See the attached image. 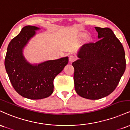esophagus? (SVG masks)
Masks as SVG:
<instances>
[{
    "instance_id": "34e87169",
    "label": "esophagus",
    "mask_w": 130,
    "mask_h": 130,
    "mask_svg": "<svg viewBox=\"0 0 130 130\" xmlns=\"http://www.w3.org/2000/svg\"><path fill=\"white\" fill-rule=\"evenodd\" d=\"M76 57L73 56V55H71V56H70L69 57V60L70 62H74V61L76 60Z\"/></svg>"
}]
</instances>
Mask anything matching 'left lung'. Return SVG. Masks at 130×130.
I'll use <instances>...</instances> for the list:
<instances>
[{"label":"left lung","instance_id":"8db88e82","mask_svg":"<svg viewBox=\"0 0 130 130\" xmlns=\"http://www.w3.org/2000/svg\"><path fill=\"white\" fill-rule=\"evenodd\" d=\"M96 43L85 44L73 62L76 93L82 97L98 100L116 89L125 71V51L122 43L108 27H95Z\"/></svg>","mask_w":130,"mask_h":130}]
</instances>
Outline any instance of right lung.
Masks as SVG:
<instances>
[{
	"label": "right lung",
	"mask_w": 130,
	"mask_h": 130,
	"mask_svg": "<svg viewBox=\"0 0 130 130\" xmlns=\"http://www.w3.org/2000/svg\"><path fill=\"white\" fill-rule=\"evenodd\" d=\"M40 28L27 26L9 43L5 67L16 92L23 97L40 100L50 96L54 90L53 80L68 63V57L32 64L23 54L24 47Z\"/></svg>",
	"instance_id": "right-lung-1"
}]
</instances>
